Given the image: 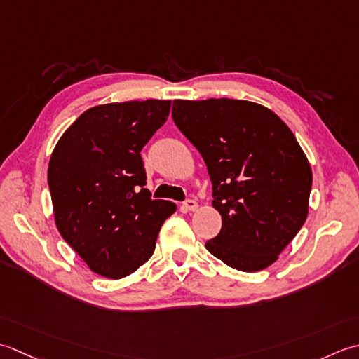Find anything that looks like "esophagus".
<instances>
[{"instance_id":"1","label":"esophagus","mask_w":359,"mask_h":359,"mask_svg":"<svg viewBox=\"0 0 359 359\" xmlns=\"http://www.w3.org/2000/svg\"><path fill=\"white\" fill-rule=\"evenodd\" d=\"M182 210L184 212H189V210H196V208H198V203H196L195 200H186L184 203H182Z\"/></svg>"}]
</instances>
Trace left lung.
I'll use <instances>...</instances> for the list:
<instances>
[{
	"label": "left lung",
	"instance_id": "left-lung-1",
	"mask_svg": "<svg viewBox=\"0 0 359 359\" xmlns=\"http://www.w3.org/2000/svg\"><path fill=\"white\" fill-rule=\"evenodd\" d=\"M175 126L200 151L222 231L208 251L238 271L277 260L309 214L311 169L271 109L248 100H173Z\"/></svg>",
	"mask_w": 359,
	"mask_h": 359
}]
</instances>
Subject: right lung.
I'll use <instances>...</instances> for the list:
<instances>
[{"label":"right lung","instance_id":"obj_1","mask_svg":"<svg viewBox=\"0 0 359 359\" xmlns=\"http://www.w3.org/2000/svg\"><path fill=\"white\" fill-rule=\"evenodd\" d=\"M170 113V100H131L86 109L49 161L55 224L91 271L122 279L155 251L177 206L151 200L141 150Z\"/></svg>","mask_w":359,"mask_h":359}]
</instances>
